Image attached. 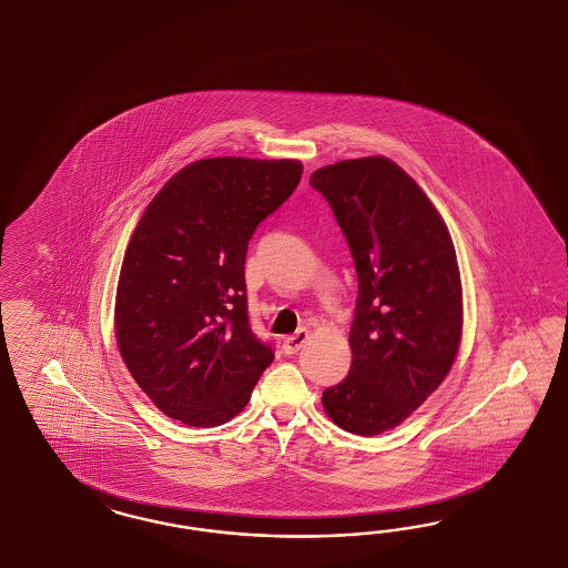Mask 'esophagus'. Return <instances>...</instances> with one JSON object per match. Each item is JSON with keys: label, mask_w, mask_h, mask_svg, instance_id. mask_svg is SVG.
Instances as JSON below:
<instances>
[{"label": "esophagus", "mask_w": 568, "mask_h": 568, "mask_svg": "<svg viewBox=\"0 0 568 568\" xmlns=\"http://www.w3.org/2000/svg\"><path fill=\"white\" fill-rule=\"evenodd\" d=\"M306 342H308V331L300 328L297 333H293V335L283 339V352L285 354H295Z\"/></svg>", "instance_id": "esophagus-1"}]
</instances>
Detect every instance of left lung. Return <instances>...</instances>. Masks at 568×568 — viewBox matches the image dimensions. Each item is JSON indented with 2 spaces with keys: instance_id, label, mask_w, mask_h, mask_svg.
<instances>
[{
  "instance_id": "obj_1",
  "label": "left lung",
  "mask_w": 568,
  "mask_h": 568,
  "mask_svg": "<svg viewBox=\"0 0 568 568\" xmlns=\"http://www.w3.org/2000/svg\"><path fill=\"white\" fill-rule=\"evenodd\" d=\"M344 231L358 300L347 377L323 392L342 429H394L439 387L463 335V285L446 223L396 162L371 155L312 172Z\"/></svg>"
}]
</instances>
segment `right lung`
<instances>
[{
	"label": "right lung",
	"instance_id": "obj_1",
	"mask_svg": "<svg viewBox=\"0 0 568 568\" xmlns=\"http://www.w3.org/2000/svg\"><path fill=\"white\" fill-rule=\"evenodd\" d=\"M302 171L297 160H197L135 226L116 290V342L139 387L174 420H231L275 361L273 344L250 327L245 254Z\"/></svg>",
	"mask_w": 568,
	"mask_h": 568
}]
</instances>
